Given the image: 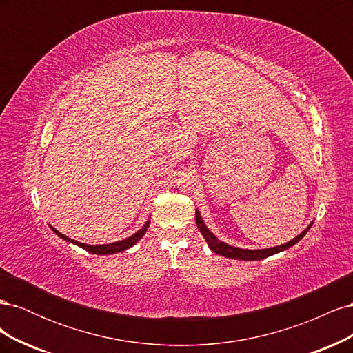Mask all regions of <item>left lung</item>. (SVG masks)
<instances>
[{"mask_svg":"<svg viewBox=\"0 0 353 353\" xmlns=\"http://www.w3.org/2000/svg\"><path fill=\"white\" fill-rule=\"evenodd\" d=\"M196 223H197V228L199 231L201 232L203 239L206 240L209 249L213 252V253H218L221 256H225V258H230V259H237V261H261V259H265L268 258V256H272V254H276L280 252H284L287 249H290L292 245H294L296 243L301 241L305 234L309 231V228L312 227L314 221L309 223V225L299 234V236H296L294 239H292L290 241H287L284 244H280V245H275V248H270V249H240V248H234V245H230L227 243L221 241L215 234H213L208 227L205 221H203L200 212L196 209Z\"/></svg>","mask_w":353,"mask_h":353,"instance_id":"left-lung-1","label":"left lung"}]
</instances>
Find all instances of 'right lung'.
<instances>
[{
	"label": "right lung",
	"instance_id": "add662e5",
	"mask_svg": "<svg viewBox=\"0 0 353 353\" xmlns=\"http://www.w3.org/2000/svg\"><path fill=\"white\" fill-rule=\"evenodd\" d=\"M148 225H150V219H148V221L144 223L143 228H140L135 234H132L131 237L123 239V240H121V241L109 243V244H87V243H81V241H77V240L66 237L65 234L59 232L56 228H52L51 225H50V228H51L52 231H54L60 239H63V240L68 241V243H72V244H74V245H79L81 249L87 250V252H90V253H92V254H113V253H119V252H125V250H128V249H131L132 245H135L138 241H140V240L143 239V236L145 234Z\"/></svg>",
	"mask_w": 353,
	"mask_h": 353
}]
</instances>
